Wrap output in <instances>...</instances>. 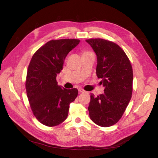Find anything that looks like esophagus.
Returning a JSON list of instances; mask_svg holds the SVG:
<instances>
[{"instance_id": "34e87169", "label": "esophagus", "mask_w": 158, "mask_h": 158, "mask_svg": "<svg viewBox=\"0 0 158 158\" xmlns=\"http://www.w3.org/2000/svg\"><path fill=\"white\" fill-rule=\"evenodd\" d=\"M78 91H79V92H80V93H84V92H85V91L82 88H79Z\"/></svg>"}]
</instances>
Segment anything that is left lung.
Returning <instances> with one entry per match:
<instances>
[{
	"mask_svg": "<svg viewBox=\"0 0 158 158\" xmlns=\"http://www.w3.org/2000/svg\"><path fill=\"white\" fill-rule=\"evenodd\" d=\"M97 55L96 73L105 88L104 94H91L89 117L97 125L110 127L122 117L131 98L133 73L125 52L113 41L101 38L86 40Z\"/></svg>",
	"mask_w": 158,
	"mask_h": 158,
	"instance_id": "1",
	"label": "left lung"
}]
</instances>
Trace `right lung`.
I'll return each mask as SVG.
<instances>
[{"label":"right lung","mask_w":158,"mask_h":158,"mask_svg":"<svg viewBox=\"0 0 158 158\" xmlns=\"http://www.w3.org/2000/svg\"><path fill=\"white\" fill-rule=\"evenodd\" d=\"M80 42L77 39L53 40L32 56L28 66L26 89L32 111L44 125L54 127L65 120L70 104L77 97V88L57 85L56 76L66 56Z\"/></svg>","instance_id":"add662e5"}]
</instances>
